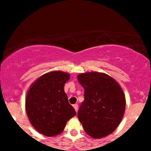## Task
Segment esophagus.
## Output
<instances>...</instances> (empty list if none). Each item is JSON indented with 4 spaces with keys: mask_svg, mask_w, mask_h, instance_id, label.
Instances as JSON below:
<instances>
[{
    "mask_svg": "<svg viewBox=\"0 0 151 151\" xmlns=\"http://www.w3.org/2000/svg\"><path fill=\"white\" fill-rule=\"evenodd\" d=\"M73 107H74V109H75V110H76V112H78V105L77 104H76L73 105Z\"/></svg>",
    "mask_w": 151,
    "mask_h": 151,
    "instance_id": "34e87169",
    "label": "esophagus"
}]
</instances>
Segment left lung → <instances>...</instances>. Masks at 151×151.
Segmentation results:
<instances>
[{
  "label": "left lung",
  "mask_w": 151,
  "mask_h": 151,
  "mask_svg": "<svg viewBox=\"0 0 151 151\" xmlns=\"http://www.w3.org/2000/svg\"><path fill=\"white\" fill-rule=\"evenodd\" d=\"M78 80L85 89V100L78 118L88 134L101 138L113 132L125 113V98L120 85L104 73H82Z\"/></svg>",
  "instance_id": "8db88e82"
}]
</instances>
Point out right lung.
Segmentation results:
<instances>
[{"mask_svg":"<svg viewBox=\"0 0 151 151\" xmlns=\"http://www.w3.org/2000/svg\"><path fill=\"white\" fill-rule=\"evenodd\" d=\"M69 78V73L64 72L47 73L36 80L28 91L26 113L33 127L44 135L60 134L66 122L76 115L64 91V85Z\"/></svg>","mask_w":151,"mask_h":151,"instance_id":"right-lung-1","label":"right lung"}]
</instances>
